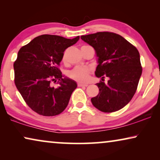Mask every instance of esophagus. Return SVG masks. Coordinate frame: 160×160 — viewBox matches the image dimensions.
<instances>
[{"instance_id": "1", "label": "esophagus", "mask_w": 160, "mask_h": 160, "mask_svg": "<svg viewBox=\"0 0 160 160\" xmlns=\"http://www.w3.org/2000/svg\"><path fill=\"white\" fill-rule=\"evenodd\" d=\"M78 87H87V86H88V84H82V83H78Z\"/></svg>"}]
</instances>
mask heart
<instances>
[{"instance_id": "obj_1", "label": "heart", "mask_w": 160, "mask_h": 160, "mask_svg": "<svg viewBox=\"0 0 160 160\" xmlns=\"http://www.w3.org/2000/svg\"><path fill=\"white\" fill-rule=\"evenodd\" d=\"M63 60H65V55H63ZM90 70L86 67H76L71 71L69 72L68 75L72 79L80 82H87L89 78Z\"/></svg>"}]
</instances>
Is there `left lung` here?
<instances>
[{
  "instance_id": "obj_1",
  "label": "left lung",
  "mask_w": 160,
  "mask_h": 160,
  "mask_svg": "<svg viewBox=\"0 0 160 160\" xmlns=\"http://www.w3.org/2000/svg\"><path fill=\"white\" fill-rule=\"evenodd\" d=\"M92 46L98 57L95 76L99 93L91 99L96 108L102 112L119 111L130 101L136 92L142 73L140 54L134 46L117 33L98 32L82 36ZM109 78L105 84L104 78Z\"/></svg>"
}]
</instances>
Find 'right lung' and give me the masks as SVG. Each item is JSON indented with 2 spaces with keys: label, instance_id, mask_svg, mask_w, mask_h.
Wrapping results in <instances>:
<instances>
[{
  "label": "right lung",
  "instance_id": "1",
  "mask_svg": "<svg viewBox=\"0 0 160 160\" xmlns=\"http://www.w3.org/2000/svg\"><path fill=\"white\" fill-rule=\"evenodd\" d=\"M73 39L55 35H41L19 49L14 63V83L28 106L45 117L65 110L77 84L64 77L58 68L65 50L75 44ZM60 86L54 88L51 82Z\"/></svg>",
  "mask_w": 160,
  "mask_h": 160
}]
</instances>
